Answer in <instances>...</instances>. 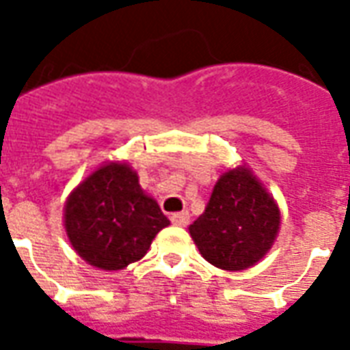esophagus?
Listing matches in <instances>:
<instances>
[{
    "mask_svg": "<svg viewBox=\"0 0 350 350\" xmlns=\"http://www.w3.org/2000/svg\"><path fill=\"white\" fill-rule=\"evenodd\" d=\"M170 221H172L174 225H178V227H185V225L189 223V212L183 210V212L172 213V215H170Z\"/></svg>",
    "mask_w": 350,
    "mask_h": 350,
    "instance_id": "1",
    "label": "esophagus"
}]
</instances>
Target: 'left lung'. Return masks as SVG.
<instances>
[{"mask_svg":"<svg viewBox=\"0 0 350 350\" xmlns=\"http://www.w3.org/2000/svg\"><path fill=\"white\" fill-rule=\"evenodd\" d=\"M279 223L278 202L242 165L221 174L189 234L208 262L221 270L240 271L270 251Z\"/></svg>","mask_w":350,"mask_h":350,"instance_id":"obj_1","label":"left lung"}]
</instances>
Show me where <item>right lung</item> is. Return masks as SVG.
<instances>
[{"instance_id":"obj_1","label":"right lung","mask_w":350,"mask_h":350,"mask_svg":"<svg viewBox=\"0 0 350 350\" xmlns=\"http://www.w3.org/2000/svg\"><path fill=\"white\" fill-rule=\"evenodd\" d=\"M64 223L75 251L107 271L140 260L170 225L127 163H107L79 183L65 202Z\"/></svg>"}]
</instances>
